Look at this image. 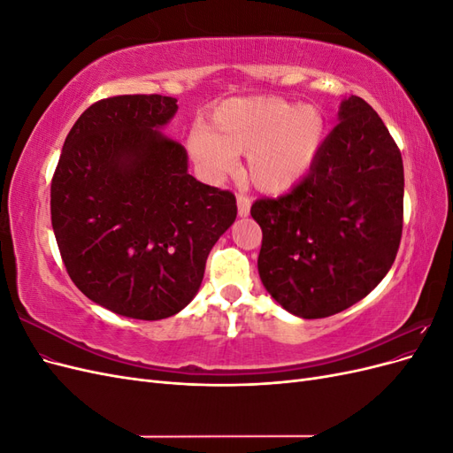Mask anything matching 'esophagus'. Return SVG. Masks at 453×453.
<instances>
[{"label": "esophagus", "instance_id": "34e87169", "mask_svg": "<svg viewBox=\"0 0 453 453\" xmlns=\"http://www.w3.org/2000/svg\"><path fill=\"white\" fill-rule=\"evenodd\" d=\"M236 203H238V215H240V217H248V215H250V208H251V200H250L248 196L240 195L238 200H236Z\"/></svg>", "mask_w": 453, "mask_h": 453}]
</instances>
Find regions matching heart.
I'll list each match as a JSON object with an SVG mask.
<instances>
[{
	"mask_svg": "<svg viewBox=\"0 0 453 453\" xmlns=\"http://www.w3.org/2000/svg\"><path fill=\"white\" fill-rule=\"evenodd\" d=\"M326 134L318 107L281 98H234L217 105L208 128L195 127L188 153L210 181L234 173L248 155V175L265 193L295 187L313 166Z\"/></svg>",
	"mask_w": 453,
	"mask_h": 453,
	"instance_id": "heart-1",
	"label": "heart"
}]
</instances>
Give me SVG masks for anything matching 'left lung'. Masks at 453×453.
Listing matches in <instances>:
<instances>
[{
	"label": "left lung",
	"mask_w": 453,
	"mask_h": 453,
	"mask_svg": "<svg viewBox=\"0 0 453 453\" xmlns=\"http://www.w3.org/2000/svg\"><path fill=\"white\" fill-rule=\"evenodd\" d=\"M308 175L291 193L251 205L263 228L258 276L303 319L334 315L386 278L403 234L401 150L359 96L342 100Z\"/></svg>",
	"instance_id": "obj_1"
}]
</instances>
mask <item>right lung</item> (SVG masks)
Instances as JSON below:
<instances>
[{"instance_id": "obj_1", "label": "right lung", "mask_w": 453, "mask_h": 453, "mask_svg": "<svg viewBox=\"0 0 453 453\" xmlns=\"http://www.w3.org/2000/svg\"><path fill=\"white\" fill-rule=\"evenodd\" d=\"M177 100L128 94L77 119L50 185V219L67 273L92 303L132 319L181 311L215 242L236 221L228 190L188 173L164 128Z\"/></svg>"}]
</instances>
